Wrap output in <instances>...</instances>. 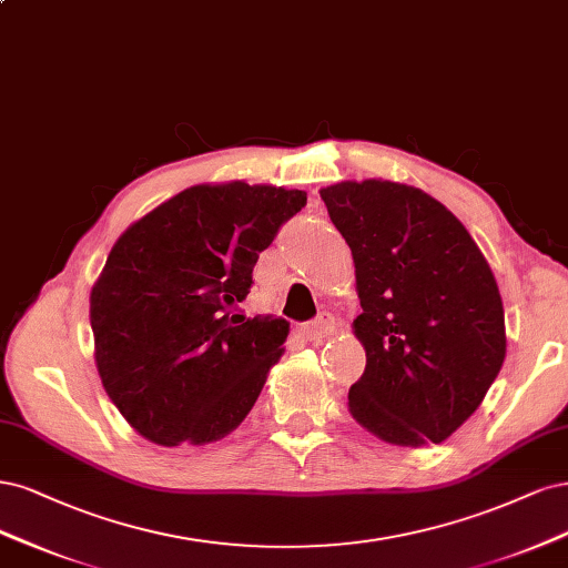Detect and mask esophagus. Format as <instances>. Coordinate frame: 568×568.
I'll use <instances>...</instances> for the list:
<instances>
[{"instance_id": "obj_1", "label": "esophagus", "mask_w": 568, "mask_h": 568, "mask_svg": "<svg viewBox=\"0 0 568 568\" xmlns=\"http://www.w3.org/2000/svg\"><path fill=\"white\" fill-rule=\"evenodd\" d=\"M331 333H333V321L327 318V316H321V318H316V321H311V323L304 325V335H306V339H311V342H321V339H325Z\"/></svg>"}]
</instances>
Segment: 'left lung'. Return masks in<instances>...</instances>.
Instances as JSON below:
<instances>
[{
  "instance_id": "obj_1",
  "label": "left lung",
  "mask_w": 568,
  "mask_h": 568,
  "mask_svg": "<svg viewBox=\"0 0 568 568\" xmlns=\"http://www.w3.org/2000/svg\"><path fill=\"white\" fill-rule=\"evenodd\" d=\"M321 197L352 247L363 308L354 419L396 446L446 442L505 361V311L488 262L460 219L415 186L342 181Z\"/></svg>"
}]
</instances>
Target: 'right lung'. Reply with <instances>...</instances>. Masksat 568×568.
<instances>
[{"mask_svg":"<svg viewBox=\"0 0 568 568\" xmlns=\"http://www.w3.org/2000/svg\"><path fill=\"white\" fill-rule=\"evenodd\" d=\"M304 205L295 189L200 184L118 237L89 297L94 358L105 394L149 442L212 444L252 410L290 323L231 306Z\"/></svg>","mask_w":568,"mask_h":568,"instance_id":"1","label":"right lung"}]
</instances>
